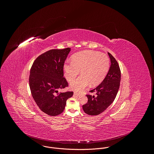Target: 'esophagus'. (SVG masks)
<instances>
[{
    "mask_svg": "<svg viewBox=\"0 0 154 154\" xmlns=\"http://www.w3.org/2000/svg\"><path fill=\"white\" fill-rule=\"evenodd\" d=\"M74 94L76 96H80V94L79 93H77V92H74Z\"/></svg>",
    "mask_w": 154,
    "mask_h": 154,
    "instance_id": "34e87169",
    "label": "esophagus"
}]
</instances>
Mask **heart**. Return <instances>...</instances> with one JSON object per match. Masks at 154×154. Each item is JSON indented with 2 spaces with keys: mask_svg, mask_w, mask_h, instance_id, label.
I'll return each instance as SVG.
<instances>
[{
  "mask_svg": "<svg viewBox=\"0 0 154 154\" xmlns=\"http://www.w3.org/2000/svg\"><path fill=\"white\" fill-rule=\"evenodd\" d=\"M72 61L64 64V76L72 82L81 70L82 75L70 84V88L76 91H81L90 83L95 85L105 78L109 66L108 57L104 54L93 51H84L72 56Z\"/></svg>",
  "mask_w": 154,
  "mask_h": 154,
  "instance_id": "1",
  "label": "heart"
}]
</instances>
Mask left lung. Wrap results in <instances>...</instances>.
<instances>
[{"mask_svg":"<svg viewBox=\"0 0 154 154\" xmlns=\"http://www.w3.org/2000/svg\"><path fill=\"white\" fill-rule=\"evenodd\" d=\"M111 61L108 72L103 81L96 88L90 91L94 95L87 94L88 102L82 105L84 111L91 116L103 112L114 100L120 87L121 72L118 63L109 52Z\"/></svg>","mask_w":154,"mask_h":154,"instance_id":"1","label":"left lung"}]
</instances>
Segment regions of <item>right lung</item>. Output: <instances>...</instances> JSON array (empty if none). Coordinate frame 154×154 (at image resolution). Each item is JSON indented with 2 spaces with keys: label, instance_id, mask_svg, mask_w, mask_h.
Returning <instances> with one entry per match:
<instances>
[{
  "label": "right lung",
  "instance_id": "1",
  "mask_svg": "<svg viewBox=\"0 0 154 154\" xmlns=\"http://www.w3.org/2000/svg\"><path fill=\"white\" fill-rule=\"evenodd\" d=\"M70 51L69 48L48 51L36 58L31 69L29 82L32 97L49 116L62 113L67 100L73 94V91L58 93V89L68 87L63 66Z\"/></svg>",
  "mask_w": 154,
  "mask_h": 154
}]
</instances>
